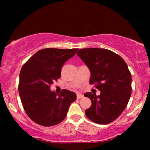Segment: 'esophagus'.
Segmentation results:
<instances>
[{
  "mask_svg": "<svg viewBox=\"0 0 150 150\" xmlns=\"http://www.w3.org/2000/svg\"><path fill=\"white\" fill-rule=\"evenodd\" d=\"M83 96H83V94H81V93H77V99H79V98H83Z\"/></svg>",
  "mask_w": 150,
  "mask_h": 150,
  "instance_id": "esophagus-1",
  "label": "esophagus"
}]
</instances>
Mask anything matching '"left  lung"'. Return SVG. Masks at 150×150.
I'll return each mask as SVG.
<instances>
[{"mask_svg": "<svg viewBox=\"0 0 150 150\" xmlns=\"http://www.w3.org/2000/svg\"><path fill=\"white\" fill-rule=\"evenodd\" d=\"M77 55L90 70L89 83L95 84L100 95L86 93L91 100L85 110L89 120L106 124L116 120L126 108L132 93V76L120 55L98 47L80 49Z\"/></svg>", "mask_w": 150, "mask_h": 150, "instance_id": "obj_1", "label": "left lung"}]
</instances>
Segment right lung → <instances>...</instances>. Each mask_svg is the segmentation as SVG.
<instances>
[{
    "instance_id": "obj_1",
    "label": "right lung",
    "mask_w": 150,
    "mask_h": 150,
    "mask_svg": "<svg viewBox=\"0 0 150 150\" xmlns=\"http://www.w3.org/2000/svg\"><path fill=\"white\" fill-rule=\"evenodd\" d=\"M78 49L45 48L39 50L22 66L18 91L24 110L34 122L44 126L57 125L64 120L76 94L63 89L59 94L50 86L60 78L62 67Z\"/></svg>"
}]
</instances>
